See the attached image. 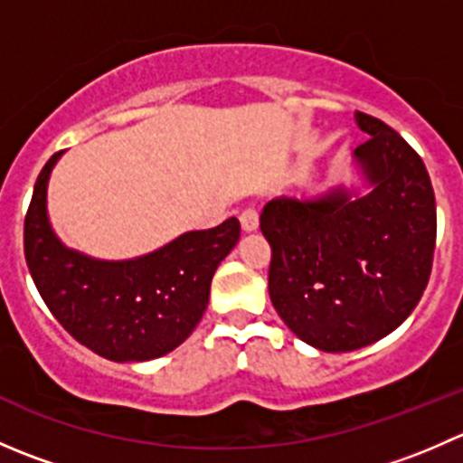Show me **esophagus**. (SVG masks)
Masks as SVG:
<instances>
[{
	"mask_svg": "<svg viewBox=\"0 0 463 463\" xmlns=\"http://www.w3.org/2000/svg\"><path fill=\"white\" fill-rule=\"evenodd\" d=\"M240 222H241V231H244V232H255V231H258V226H260L258 210H255V208H246L244 213H241Z\"/></svg>",
	"mask_w": 463,
	"mask_h": 463,
	"instance_id": "34e87169",
	"label": "esophagus"
}]
</instances>
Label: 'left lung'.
<instances>
[{
	"mask_svg": "<svg viewBox=\"0 0 463 463\" xmlns=\"http://www.w3.org/2000/svg\"><path fill=\"white\" fill-rule=\"evenodd\" d=\"M367 141L354 149L363 185L318 197H275L260 214L273 249L269 296L284 325L320 352L385 338L430 279L437 208L421 156L383 120L354 114Z\"/></svg>",
	"mask_w": 463,
	"mask_h": 463,
	"instance_id": "1",
	"label": "left lung"
}]
</instances>
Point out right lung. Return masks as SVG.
I'll return each instance as SVG.
<instances>
[{
  "mask_svg": "<svg viewBox=\"0 0 463 463\" xmlns=\"http://www.w3.org/2000/svg\"><path fill=\"white\" fill-rule=\"evenodd\" d=\"M53 154L33 188L24 219L31 278L55 320L80 345L114 363H143L179 347L208 307L210 282L240 241V222L190 231L132 260H98L69 249L46 210Z\"/></svg>",
  "mask_w": 463,
  "mask_h": 463,
  "instance_id": "1",
  "label": "right lung"
}]
</instances>
